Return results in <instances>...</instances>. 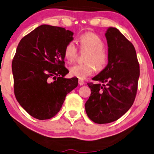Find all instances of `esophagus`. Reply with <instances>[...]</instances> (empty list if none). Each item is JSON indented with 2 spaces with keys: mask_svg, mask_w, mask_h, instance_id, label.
<instances>
[{
  "mask_svg": "<svg viewBox=\"0 0 154 154\" xmlns=\"http://www.w3.org/2000/svg\"><path fill=\"white\" fill-rule=\"evenodd\" d=\"M79 85H80V86H82V85H85V82H84L83 80H82V79H79Z\"/></svg>",
  "mask_w": 154,
  "mask_h": 154,
  "instance_id": "34e87169",
  "label": "esophagus"
}]
</instances>
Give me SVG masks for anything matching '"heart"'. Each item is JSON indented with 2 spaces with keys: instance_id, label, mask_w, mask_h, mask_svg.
Instances as JSON below:
<instances>
[{
  "instance_id": "1",
  "label": "heart",
  "mask_w": 154,
  "mask_h": 154,
  "mask_svg": "<svg viewBox=\"0 0 154 154\" xmlns=\"http://www.w3.org/2000/svg\"><path fill=\"white\" fill-rule=\"evenodd\" d=\"M79 43L82 50H89L86 62L87 63L75 65L71 67L70 74L73 77L80 79L87 78L94 73L95 67L99 70H102L106 67L108 62V56L103 48L104 42L97 35L93 32H86L79 39ZM65 59L68 62L75 61L77 57V48L74 42H69L64 50Z\"/></svg>"
}]
</instances>
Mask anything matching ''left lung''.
Segmentation results:
<instances>
[{
	"mask_svg": "<svg viewBox=\"0 0 154 154\" xmlns=\"http://www.w3.org/2000/svg\"><path fill=\"white\" fill-rule=\"evenodd\" d=\"M108 45V64L88 83L91 95L85 103L88 117L97 124L117 120L131 108L135 100L139 77L137 52L131 42L117 28L105 32Z\"/></svg>",
	"mask_w": 154,
	"mask_h": 154,
	"instance_id": "obj_1",
	"label": "left lung"
}]
</instances>
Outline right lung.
Wrapping results in <instances>:
<instances>
[{
  "label": "right lung",
  "mask_w": 154,
  "mask_h": 154,
  "mask_svg": "<svg viewBox=\"0 0 154 154\" xmlns=\"http://www.w3.org/2000/svg\"><path fill=\"white\" fill-rule=\"evenodd\" d=\"M74 33L64 28L42 25L21 39L12 63L14 92L19 104L40 120L53 117L78 79L65 78L64 50ZM52 79H54L52 81Z\"/></svg>",
  "instance_id": "add662e5"
}]
</instances>
